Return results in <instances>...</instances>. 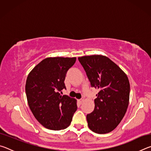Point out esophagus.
<instances>
[{"instance_id": "34e87169", "label": "esophagus", "mask_w": 151, "mask_h": 151, "mask_svg": "<svg viewBox=\"0 0 151 151\" xmlns=\"http://www.w3.org/2000/svg\"><path fill=\"white\" fill-rule=\"evenodd\" d=\"M84 101V99H79L78 100V102H79V103H83V102Z\"/></svg>"}]
</instances>
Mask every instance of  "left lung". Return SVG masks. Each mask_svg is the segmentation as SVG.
Returning <instances> with one entry per match:
<instances>
[{"mask_svg":"<svg viewBox=\"0 0 151 151\" xmlns=\"http://www.w3.org/2000/svg\"><path fill=\"white\" fill-rule=\"evenodd\" d=\"M78 59L92 87L100 90L94 99V111L86 115L88 126L96 133H108L118 126L127 112L129 79L119 66L104 56H85Z\"/></svg>","mask_w":151,"mask_h":151,"instance_id":"obj_1","label":"left lung"}]
</instances>
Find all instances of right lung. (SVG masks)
<instances>
[{
    "label": "right lung",
    "instance_id": "1",
    "mask_svg": "<svg viewBox=\"0 0 151 151\" xmlns=\"http://www.w3.org/2000/svg\"><path fill=\"white\" fill-rule=\"evenodd\" d=\"M75 62L76 57L47 58L28 76L25 86L28 104L36 119L48 129L67 128L77 109L75 99L60 93L66 89V74Z\"/></svg>",
    "mask_w": 151,
    "mask_h": 151
}]
</instances>
